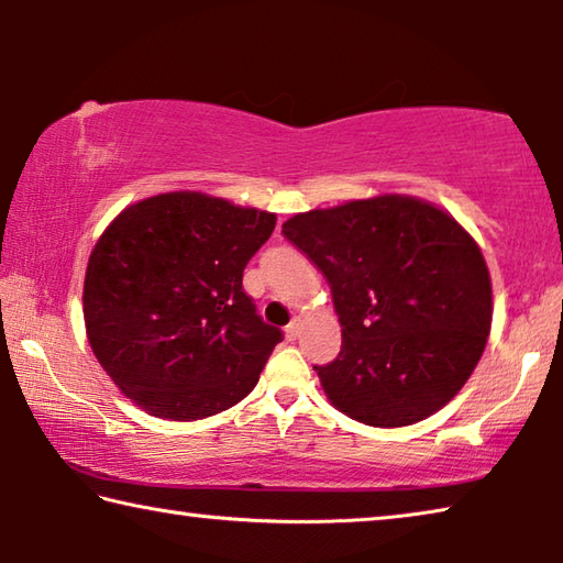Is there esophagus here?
<instances>
[{"instance_id": "esophagus-1", "label": "esophagus", "mask_w": 563, "mask_h": 563, "mask_svg": "<svg viewBox=\"0 0 563 563\" xmlns=\"http://www.w3.org/2000/svg\"><path fill=\"white\" fill-rule=\"evenodd\" d=\"M300 330H302V322L300 320H292L288 328H285V338L288 340H298L300 338Z\"/></svg>"}]
</instances>
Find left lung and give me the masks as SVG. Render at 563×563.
Returning <instances> with one entry per match:
<instances>
[{"label": "left lung", "instance_id": "8db88e82", "mask_svg": "<svg viewBox=\"0 0 563 563\" xmlns=\"http://www.w3.org/2000/svg\"><path fill=\"white\" fill-rule=\"evenodd\" d=\"M283 235L330 285L342 347L316 369L340 412L405 427L460 393L489 338L492 280L452 216L379 196L292 216Z\"/></svg>", "mask_w": 563, "mask_h": 563}]
</instances>
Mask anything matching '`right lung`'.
<instances>
[{
	"label": "right lung",
	"instance_id": "right-lung-1",
	"mask_svg": "<svg viewBox=\"0 0 563 563\" xmlns=\"http://www.w3.org/2000/svg\"><path fill=\"white\" fill-rule=\"evenodd\" d=\"M273 228L275 213L178 190L129 206L93 245L89 345L148 415L194 422L258 383L283 332L258 316L243 271Z\"/></svg>",
	"mask_w": 563,
	"mask_h": 563
}]
</instances>
